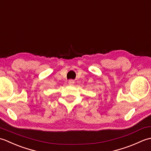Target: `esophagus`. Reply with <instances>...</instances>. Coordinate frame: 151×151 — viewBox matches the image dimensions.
<instances>
[{
	"instance_id": "1",
	"label": "esophagus",
	"mask_w": 151,
	"mask_h": 151,
	"mask_svg": "<svg viewBox=\"0 0 151 151\" xmlns=\"http://www.w3.org/2000/svg\"><path fill=\"white\" fill-rule=\"evenodd\" d=\"M68 84H69V85L72 86L75 84V82H74L73 80H70V81H69V82H68Z\"/></svg>"
}]
</instances>
